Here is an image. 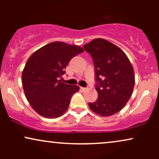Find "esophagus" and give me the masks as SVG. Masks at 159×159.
<instances>
[{
  "instance_id": "esophagus-1",
  "label": "esophagus",
  "mask_w": 159,
  "mask_h": 159,
  "mask_svg": "<svg viewBox=\"0 0 159 159\" xmlns=\"http://www.w3.org/2000/svg\"><path fill=\"white\" fill-rule=\"evenodd\" d=\"M80 89H81V90L82 91H85V90H87V87H80Z\"/></svg>"
}]
</instances>
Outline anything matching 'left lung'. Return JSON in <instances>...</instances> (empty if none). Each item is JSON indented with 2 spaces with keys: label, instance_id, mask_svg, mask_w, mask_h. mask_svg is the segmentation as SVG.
Segmentation results:
<instances>
[{
  "label": "left lung",
  "instance_id": "obj_1",
  "mask_svg": "<svg viewBox=\"0 0 159 159\" xmlns=\"http://www.w3.org/2000/svg\"><path fill=\"white\" fill-rule=\"evenodd\" d=\"M90 54L95 69L96 102L89 103L93 112L108 116L119 112L130 98L134 86V69L120 48L103 39H95L83 46Z\"/></svg>",
  "mask_w": 159,
  "mask_h": 159
}]
</instances>
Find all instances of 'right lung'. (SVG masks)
Returning a JSON list of instances; mask_svg holds the SVG:
<instances>
[{"mask_svg":"<svg viewBox=\"0 0 159 159\" xmlns=\"http://www.w3.org/2000/svg\"><path fill=\"white\" fill-rule=\"evenodd\" d=\"M84 52L78 45L54 42L42 47L27 60L22 72L25 96L34 110L46 118L61 116L78 86L66 84L59 78L72 57Z\"/></svg>","mask_w":159,"mask_h":159,"instance_id":"add662e5","label":"right lung"}]
</instances>
